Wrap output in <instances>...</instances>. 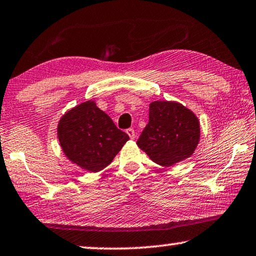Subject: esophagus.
<instances>
[{
	"mask_svg": "<svg viewBox=\"0 0 256 256\" xmlns=\"http://www.w3.org/2000/svg\"><path fill=\"white\" fill-rule=\"evenodd\" d=\"M126 134H128V137H130L131 139L136 138V132H134V128H128V130H126Z\"/></svg>",
	"mask_w": 256,
	"mask_h": 256,
	"instance_id": "esophagus-1",
	"label": "esophagus"
}]
</instances>
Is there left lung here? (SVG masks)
<instances>
[{
    "mask_svg": "<svg viewBox=\"0 0 256 256\" xmlns=\"http://www.w3.org/2000/svg\"><path fill=\"white\" fill-rule=\"evenodd\" d=\"M199 138V120L192 111L176 102H153L137 145L158 165L172 166L193 154Z\"/></svg>",
    "mask_w": 256,
    "mask_h": 256,
    "instance_id": "obj_1",
    "label": "left lung"
}]
</instances>
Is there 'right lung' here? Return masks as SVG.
Wrapping results in <instances>:
<instances>
[{
  "label": "right lung",
  "mask_w": 256,
  "mask_h": 256,
  "mask_svg": "<svg viewBox=\"0 0 256 256\" xmlns=\"http://www.w3.org/2000/svg\"><path fill=\"white\" fill-rule=\"evenodd\" d=\"M60 144L71 162L90 172L110 165L130 139L94 102L71 108L58 122Z\"/></svg>",
  "instance_id": "right-lung-1"
}]
</instances>
